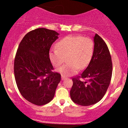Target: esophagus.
<instances>
[{
    "instance_id": "obj_1",
    "label": "esophagus",
    "mask_w": 128,
    "mask_h": 128,
    "mask_svg": "<svg viewBox=\"0 0 128 128\" xmlns=\"http://www.w3.org/2000/svg\"><path fill=\"white\" fill-rule=\"evenodd\" d=\"M66 79L65 76H61V79H62V80H64V79Z\"/></svg>"
}]
</instances>
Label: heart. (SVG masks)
Here are the masks:
<instances>
[{
	"label": "heart",
	"instance_id": "b5f03b06",
	"mask_svg": "<svg viewBox=\"0 0 128 128\" xmlns=\"http://www.w3.org/2000/svg\"><path fill=\"white\" fill-rule=\"evenodd\" d=\"M57 49L50 50L49 56L53 66L60 67L67 58V64L58 69L62 76L74 74L79 68L88 66L93 56L94 44L89 37L79 36H68L56 43Z\"/></svg>",
	"mask_w": 128,
	"mask_h": 128
}]
</instances>
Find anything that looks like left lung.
<instances>
[{
	"label": "left lung",
	"instance_id": "1",
	"mask_svg": "<svg viewBox=\"0 0 128 128\" xmlns=\"http://www.w3.org/2000/svg\"><path fill=\"white\" fill-rule=\"evenodd\" d=\"M94 42L93 56L88 67L80 76L72 78L70 98L73 102L82 106L99 102L106 93L112 77V64L106 44L97 34ZM79 78L86 81H80Z\"/></svg>",
	"mask_w": 128,
	"mask_h": 128
}]
</instances>
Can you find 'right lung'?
Here are the masks:
<instances>
[{"mask_svg":"<svg viewBox=\"0 0 128 128\" xmlns=\"http://www.w3.org/2000/svg\"><path fill=\"white\" fill-rule=\"evenodd\" d=\"M55 30L38 28L26 34L18 46L14 72L22 96L34 105H45L55 96L61 74L53 72L49 53L58 39Z\"/></svg>","mask_w":128,"mask_h":128,"instance_id":"1","label":"right lung"}]
</instances>
